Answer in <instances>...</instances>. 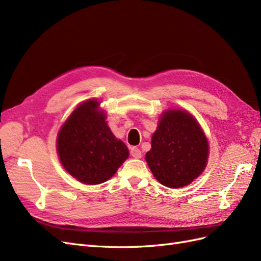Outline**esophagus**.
I'll list each match as a JSON object with an SVG mask.
<instances>
[{
    "label": "esophagus",
    "mask_w": 261,
    "mask_h": 261,
    "mask_svg": "<svg viewBox=\"0 0 261 261\" xmlns=\"http://www.w3.org/2000/svg\"><path fill=\"white\" fill-rule=\"evenodd\" d=\"M130 154H132V156L135 158V159H140V158H141V151H140V149H138L137 147L130 148Z\"/></svg>",
    "instance_id": "1"
}]
</instances>
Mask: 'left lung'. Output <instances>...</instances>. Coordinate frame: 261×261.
I'll return each mask as SVG.
<instances>
[{
    "label": "left lung",
    "mask_w": 261,
    "mask_h": 261,
    "mask_svg": "<svg viewBox=\"0 0 261 261\" xmlns=\"http://www.w3.org/2000/svg\"><path fill=\"white\" fill-rule=\"evenodd\" d=\"M208 153V141L195 118L185 111L169 110L152 135L146 161L162 185L178 188L199 176Z\"/></svg>",
    "instance_id": "obj_1"
}]
</instances>
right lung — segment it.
Listing matches in <instances>:
<instances>
[{
  "instance_id": "1",
  "label": "right lung",
  "mask_w": 261,
  "mask_h": 261,
  "mask_svg": "<svg viewBox=\"0 0 261 261\" xmlns=\"http://www.w3.org/2000/svg\"><path fill=\"white\" fill-rule=\"evenodd\" d=\"M99 103L88 100L78 107L58 136V152L63 167L84 184L103 183L127 159L128 149L114 137L98 112Z\"/></svg>"
}]
</instances>
